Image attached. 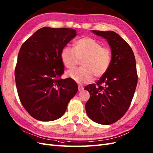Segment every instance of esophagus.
<instances>
[{
    "label": "esophagus",
    "instance_id": "1",
    "mask_svg": "<svg viewBox=\"0 0 153 153\" xmlns=\"http://www.w3.org/2000/svg\"><path fill=\"white\" fill-rule=\"evenodd\" d=\"M84 89V87L82 86V85H78V91H81Z\"/></svg>",
    "mask_w": 153,
    "mask_h": 153
}]
</instances>
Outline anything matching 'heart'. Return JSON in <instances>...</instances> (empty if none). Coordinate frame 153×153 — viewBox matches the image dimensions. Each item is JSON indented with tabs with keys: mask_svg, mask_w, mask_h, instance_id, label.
I'll return each instance as SVG.
<instances>
[{
	"mask_svg": "<svg viewBox=\"0 0 153 153\" xmlns=\"http://www.w3.org/2000/svg\"><path fill=\"white\" fill-rule=\"evenodd\" d=\"M63 65L68 69L74 68L79 60L81 68L66 72V75L78 83H87L95 77H100L107 72L111 62V53L108 48L88 37L77 40L74 48L65 46L60 52Z\"/></svg>",
	"mask_w": 153,
	"mask_h": 153,
	"instance_id": "b5f03b06",
	"label": "heart"
}]
</instances>
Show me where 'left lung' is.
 Instances as JSON below:
<instances>
[{
  "label": "left lung",
  "mask_w": 153,
  "mask_h": 153,
  "mask_svg": "<svg viewBox=\"0 0 153 153\" xmlns=\"http://www.w3.org/2000/svg\"><path fill=\"white\" fill-rule=\"evenodd\" d=\"M92 32L108 42L111 62L97 84L85 87L91 95L85 109L94 122L108 125L119 120L130 107L137 83L136 59L132 48L117 33Z\"/></svg>",
  "instance_id": "8db88e82"
}]
</instances>
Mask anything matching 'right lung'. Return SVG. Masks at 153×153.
Wrapping results in <instances>:
<instances>
[{
  "mask_svg": "<svg viewBox=\"0 0 153 153\" xmlns=\"http://www.w3.org/2000/svg\"><path fill=\"white\" fill-rule=\"evenodd\" d=\"M73 28L43 27L21 45L15 69L17 93L27 111L41 121H52L65 113L78 87L60 78L65 68L60 52L76 36Z\"/></svg>",
  "mask_w": 153,
  "mask_h": 153,
  "instance_id": "1",
  "label": "right lung"
}]
</instances>
